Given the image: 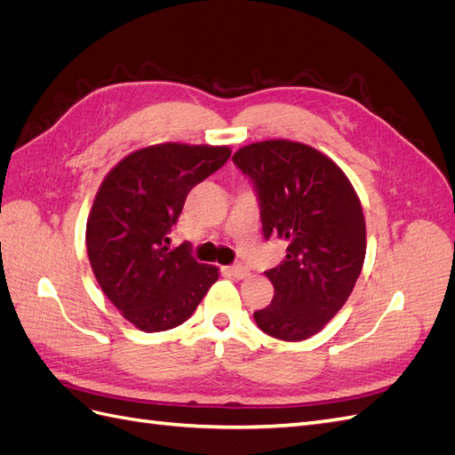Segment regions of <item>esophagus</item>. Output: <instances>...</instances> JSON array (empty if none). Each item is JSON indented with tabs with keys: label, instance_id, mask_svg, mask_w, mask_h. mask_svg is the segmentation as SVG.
<instances>
[{
	"label": "esophagus",
	"instance_id": "esophagus-1",
	"mask_svg": "<svg viewBox=\"0 0 455 455\" xmlns=\"http://www.w3.org/2000/svg\"><path fill=\"white\" fill-rule=\"evenodd\" d=\"M226 271L235 279H246L251 275L249 267H244V266H229V267H226Z\"/></svg>",
	"mask_w": 455,
	"mask_h": 455
}]
</instances>
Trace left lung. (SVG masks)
<instances>
[{"mask_svg":"<svg viewBox=\"0 0 455 455\" xmlns=\"http://www.w3.org/2000/svg\"><path fill=\"white\" fill-rule=\"evenodd\" d=\"M233 163L258 189L264 235L288 243L286 258L266 271L275 294L254 313L256 324L277 339H307L343 307L363 271L361 199L332 159L301 142L246 144Z\"/></svg>","mask_w":455,"mask_h":455,"instance_id":"1","label":"left lung"}]
</instances>
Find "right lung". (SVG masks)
I'll list each match as a JSON object with an SVG mask.
<instances>
[{
	"label": "right lung",
	"instance_id": "add662e5",
	"mask_svg": "<svg viewBox=\"0 0 455 455\" xmlns=\"http://www.w3.org/2000/svg\"><path fill=\"white\" fill-rule=\"evenodd\" d=\"M229 146L164 142L123 157L106 174L87 218V254L102 292L142 332L188 321L218 281L188 244L169 249L167 233L191 188L229 159Z\"/></svg>",
	"mask_w": 455,
	"mask_h": 455
}]
</instances>
